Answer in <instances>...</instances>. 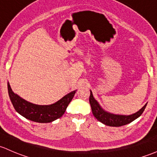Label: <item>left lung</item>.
Returning a JSON list of instances; mask_svg holds the SVG:
<instances>
[{
  "label": "left lung",
  "mask_w": 157,
  "mask_h": 157,
  "mask_svg": "<svg viewBox=\"0 0 157 157\" xmlns=\"http://www.w3.org/2000/svg\"><path fill=\"white\" fill-rule=\"evenodd\" d=\"M89 101L90 104L91 106V109H92L93 114L97 118V121H99L102 124H105V125L109 126V127H121V126H124L126 124H128L130 123L133 122L136 118H138L140 116H141V114L144 113V109H145L147 104V103H146L139 111H137L135 113L127 116L118 115V114L117 115V114L110 113H108L106 111H105L100 106L98 102L94 99L91 90Z\"/></svg>",
  "instance_id": "obj_1"
}]
</instances>
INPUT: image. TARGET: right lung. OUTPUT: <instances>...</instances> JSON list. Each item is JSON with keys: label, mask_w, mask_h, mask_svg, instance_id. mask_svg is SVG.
I'll return each instance as SVG.
<instances>
[{"label": "right lung", "mask_w": 157, "mask_h": 157, "mask_svg": "<svg viewBox=\"0 0 157 157\" xmlns=\"http://www.w3.org/2000/svg\"><path fill=\"white\" fill-rule=\"evenodd\" d=\"M7 90L15 110L26 119L36 123H51L62 117L77 91L69 93L53 104L36 105L27 102L14 94L9 83H7Z\"/></svg>", "instance_id": "add662e5"}]
</instances>
